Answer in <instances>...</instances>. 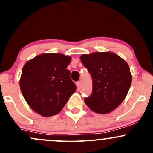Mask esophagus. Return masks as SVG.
I'll return each instance as SVG.
<instances>
[{
  "mask_svg": "<svg viewBox=\"0 0 153 153\" xmlns=\"http://www.w3.org/2000/svg\"><path fill=\"white\" fill-rule=\"evenodd\" d=\"M76 86H77V88H78V89H80V86H81V83L78 81V82L76 83Z\"/></svg>",
  "mask_w": 153,
  "mask_h": 153,
  "instance_id": "esophagus-1",
  "label": "esophagus"
}]
</instances>
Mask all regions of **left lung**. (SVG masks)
Wrapping results in <instances>:
<instances>
[{
    "label": "left lung",
    "instance_id": "obj_1",
    "mask_svg": "<svg viewBox=\"0 0 153 153\" xmlns=\"http://www.w3.org/2000/svg\"><path fill=\"white\" fill-rule=\"evenodd\" d=\"M81 61L92 78V92L84 100L88 107L99 114L109 113L124 101L132 83L129 65L112 52L81 55Z\"/></svg>",
    "mask_w": 153,
    "mask_h": 153
}]
</instances>
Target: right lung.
<instances>
[{
    "label": "right lung",
    "mask_w": 153,
    "mask_h": 153,
    "mask_svg": "<svg viewBox=\"0 0 153 153\" xmlns=\"http://www.w3.org/2000/svg\"><path fill=\"white\" fill-rule=\"evenodd\" d=\"M72 58L44 53L27 61L20 78L21 92L31 109L44 117L59 113L76 91L67 67Z\"/></svg>",
    "instance_id": "right-lung-1"
}]
</instances>
